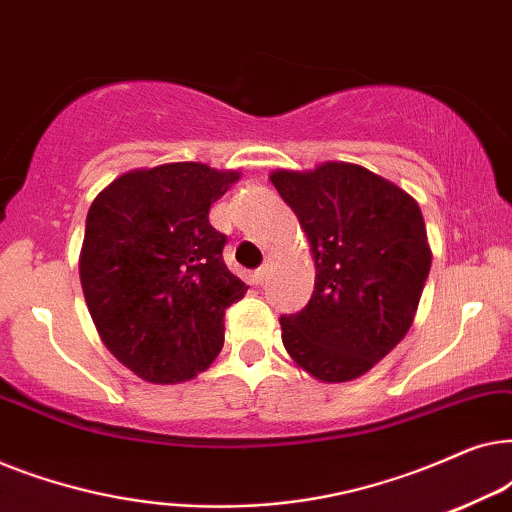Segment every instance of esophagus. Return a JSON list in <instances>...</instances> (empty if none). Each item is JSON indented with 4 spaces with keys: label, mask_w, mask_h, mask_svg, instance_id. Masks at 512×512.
<instances>
[{
    "label": "esophagus",
    "mask_w": 512,
    "mask_h": 512,
    "mask_svg": "<svg viewBox=\"0 0 512 512\" xmlns=\"http://www.w3.org/2000/svg\"><path fill=\"white\" fill-rule=\"evenodd\" d=\"M268 275H270V268H268V265H261V268H258V270L254 272L256 284H265V282H268Z\"/></svg>",
    "instance_id": "obj_1"
}]
</instances>
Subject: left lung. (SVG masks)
<instances>
[{
    "mask_svg": "<svg viewBox=\"0 0 512 512\" xmlns=\"http://www.w3.org/2000/svg\"><path fill=\"white\" fill-rule=\"evenodd\" d=\"M270 181L298 216L314 258V293L279 319L286 352L319 382L366 375L410 331L431 247L408 191L354 163L275 170Z\"/></svg>",
    "mask_w": 512,
    "mask_h": 512,
    "instance_id": "1",
    "label": "left lung"
}]
</instances>
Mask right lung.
<instances>
[{
  "instance_id": "right-lung-1",
  "label": "right lung",
  "mask_w": 512,
  "mask_h": 512,
  "mask_svg": "<svg viewBox=\"0 0 512 512\" xmlns=\"http://www.w3.org/2000/svg\"><path fill=\"white\" fill-rule=\"evenodd\" d=\"M240 177L205 163L142 167L88 209L83 298L104 347L144 382L193 380L221 352L226 310L247 286L223 263L209 207Z\"/></svg>"
}]
</instances>
